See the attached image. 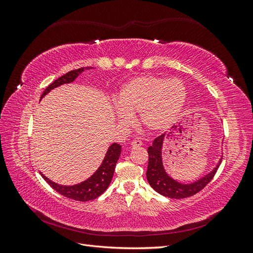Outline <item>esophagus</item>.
<instances>
[{
    "instance_id": "34e87169",
    "label": "esophagus",
    "mask_w": 253,
    "mask_h": 253,
    "mask_svg": "<svg viewBox=\"0 0 253 253\" xmlns=\"http://www.w3.org/2000/svg\"><path fill=\"white\" fill-rule=\"evenodd\" d=\"M131 145L132 147H134V148H136V147H140V145H142V141L140 140V139H134L132 142H131Z\"/></svg>"
}]
</instances>
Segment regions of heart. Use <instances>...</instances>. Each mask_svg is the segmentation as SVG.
<instances>
[{"label": "heart", "instance_id": "heart-1", "mask_svg": "<svg viewBox=\"0 0 253 253\" xmlns=\"http://www.w3.org/2000/svg\"><path fill=\"white\" fill-rule=\"evenodd\" d=\"M186 98V85L179 79L140 76L121 86L115 115L120 125L128 126L132 122L131 115L138 114L145 129L162 132L178 116Z\"/></svg>", "mask_w": 253, "mask_h": 253}]
</instances>
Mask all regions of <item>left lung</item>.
I'll list each match as a JSON object with an SVG mask.
<instances>
[{"label":"left lung","instance_id":"1","mask_svg":"<svg viewBox=\"0 0 253 253\" xmlns=\"http://www.w3.org/2000/svg\"><path fill=\"white\" fill-rule=\"evenodd\" d=\"M177 127V126H173V131ZM169 137L170 134H163L156 137L154 141H153V144L148 148L149 164L147 170V179L150 186L159 194L166 197L175 198V200H180V198H186L196 194L208 185L214 177V175H215L221 163V158L219 159V162L215 166V168L208 174L204 175L202 178L191 183L179 182L172 178L166 172L163 164V145L165 142V138H169Z\"/></svg>","mask_w":253,"mask_h":253}]
</instances>
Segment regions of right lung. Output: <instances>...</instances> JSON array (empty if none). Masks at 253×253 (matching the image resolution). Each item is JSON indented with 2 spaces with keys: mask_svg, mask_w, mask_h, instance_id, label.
<instances>
[{
  "mask_svg": "<svg viewBox=\"0 0 253 253\" xmlns=\"http://www.w3.org/2000/svg\"><path fill=\"white\" fill-rule=\"evenodd\" d=\"M91 67H81L78 68V70L71 71L66 73L65 75L61 76L60 78L53 81L51 84L47 86V88L43 91V94L41 96V99L47 95L49 91L53 88H56L62 84L66 83H72L78 76L84 72L85 70H90ZM40 99V100H41ZM121 153V145L118 143H113L110 145V148L108 149V152L104 156V159L102 160V164L100 167L98 168L97 171L88 177L86 180H84L80 183H77V185L74 186H62L59 185V183H56L48 179L46 176L41 173L42 177L45 179L48 185L55 189L57 192H59L61 195H63L65 197L71 198V200L74 201H78V202H88V201H93L98 196H100L104 191L108 189L109 185L112 181L114 171H115V167H116V164L119 159Z\"/></svg>",
  "mask_w": 253,
  "mask_h": 253,
  "instance_id": "right-lung-1",
  "label": "right lung"
}]
</instances>
